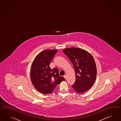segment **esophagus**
<instances>
[{"instance_id": "obj_1", "label": "esophagus", "mask_w": 121, "mask_h": 121, "mask_svg": "<svg viewBox=\"0 0 121 121\" xmlns=\"http://www.w3.org/2000/svg\"><path fill=\"white\" fill-rule=\"evenodd\" d=\"M64 78H65V79H67V75H65L64 76Z\"/></svg>"}]
</instances>
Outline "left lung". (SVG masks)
<instances>
[{
    "label": "left lung",
    "instance_id": "left-lung-1",
    "mask_svg": "<svg viewBox=\"0 0 121 121\" xmlns=\"http://www.w3.org/2000/svg\"><path fill=\"white\" fill-rule=\"evenodd\" d=\"M63 52L72 63L75 70L73 89L78 93L89 90L96 78V66L92 56L85 50L74 47L64 49Z\"/></svg>",
    "mask_w": 121,
    "mask_h": 121
}]
</instances>
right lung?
<instances>
[{"label": "right lung", "instance_id": "obj_1", "mask_svg": "<svg viewBox=\"0 0 121 121\" xmlns=\"http://www.w3.org/2000/svg\"><path fill=\"white\" fill-rule=\"evenodd\" d=\"M57 50L47 49L40 52L32 64L30 79L35 88L40 93H51L57 85L65 79L59 75L58 69H51L49 65Z\"/></svg>", "mask_w": 121, "mask_h": 121}]
</instances>
